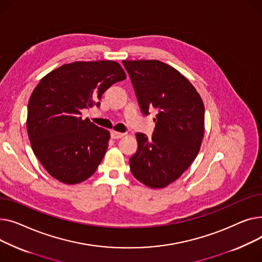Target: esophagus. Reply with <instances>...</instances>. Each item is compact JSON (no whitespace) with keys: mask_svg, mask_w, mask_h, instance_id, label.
Listing matches in <instances>:
<instances>
[{"mask_svg":"<svg viewBox=\"0 0 262 262\" xmlns=\"http://www.w3.org/2000/svg\"><path fill=\"white\" fill-rule=\"evenodd\" d=\"M125 136V133L121 132H116V131H111V137L114 138V140H117V138H121Z\"/></svg>","mask_w":262,"mask_h":262,"instance_id":"1","label":"esophagus"}]
</instances>
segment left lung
<instances>
[{
    "instance_id": "obj_1",
    "label": "left lung",
    "mask_w": 262,
    "mask_h": 262,
    "mask_svg": "<svg viewBox=\"0 0 262 262\" xmlns=\"http://www.w3.org/2000/svg\"><path fill=\"white\" fill-rule=\"evenodd\" d=\"M145 115L158 111L151 137L136 133L131 172L150 188L178 180L196 158L204 136V104L190 81L159 60L122 61Z\"/></svg>"
}]
</instances>
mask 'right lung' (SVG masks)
Returning a JSON list of instances; mask_svg holds the SVG:
<instances>
[{
  "instance_id": "right-lung-1",
  "label": "right lung",
  "mask_w": 262,
  "mask_h": 262,
  "mask_svg": "<svg viewBox=\"0 0 262 262\" xmlns=\"http://www.w3.org/2000/svg\"><path fill=\"white\" fill-rule=\"evenodd\" d=\"M127 78L110 60L76 61L40 80L28 101L26 128L35 156L54 179L78 184L102 161L110 132L97 127L81 110L99 106L105 90Z\"/></svg>"
}]
</instances>
